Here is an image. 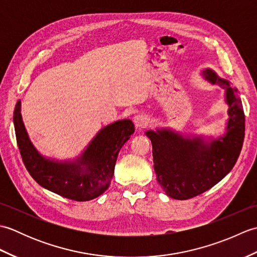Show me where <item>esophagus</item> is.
I'll return each instance as SVG.
<instances>
[{"label":"esophagus","instance_id":"1","mask_svg":"<svg viewBox=\"0 0 257 257\" xmlns=\"http://www.w3.org/2000/svg\"><path fill=\"white\" fill-rule=\"evenodd\" d=\"M134 122H135L136 127H137L138 129H143V128H145V127H147V125H148L149 119H148V117L146 116V114L139 113V114H137V116H135Z\"/></svg>","mask_w":257,"mask_h":257}]
</instances>
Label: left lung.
Segmentation results:
<instances>
[{"label": "left lung", "instance_id": "1", "mask_svg": "<svg viewBox=\"0 0 257 257\" xmlns=\"http://www.w3.org/2000/svg\"><path fill=\"white\" fill-rule=\"evenodd\" d=\"M203 75L225 88L228 120L224 137L207 143L202 137L190 139L168 129L146 133L152 144L158 182L172 199L188 200L214 187L232 170L242 150L245 116L236 89L211 69Z\"/></svg>", "mask_w": 257, "mask_h": 257}]
</instances>
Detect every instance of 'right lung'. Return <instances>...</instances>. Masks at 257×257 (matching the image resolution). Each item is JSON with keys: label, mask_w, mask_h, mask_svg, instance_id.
I'll use <instances>...</instances> for the list:
<instances>
[{"label": "right lung", "mask_w": 257, "mask_h": 257, "mask_svg": "<svg viewBox=\"0 0 257 257\" xmlns=\"http://www.w3.org/2000/svg\"><path fill=\"white\" fill-rule=\"evenodd\" d=\"M13 120L22 160L32 178L43 188L74 201H89L105 192L119 151L135 133L132 120H119L102 128L77 160L58 162L41 156L32 145L22 120L21 101Z\"/></svg>", "instance_id": "1"}]
</instances>
